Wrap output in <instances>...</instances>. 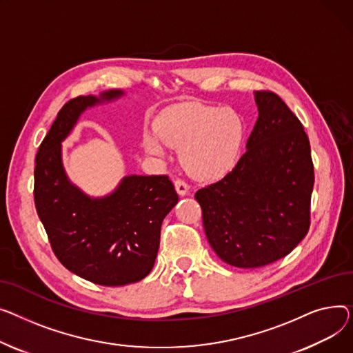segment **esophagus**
I'll return each instance as SVG.
<instances>
[{
	"label": "esophagus",
	"mask_w": 353,
	"mask_h": 353,
	"mask_svg": "<svg viewBox=\"0 0 353 353\" xmlns=\"http://www.w3.org/2000/svg\"><path fill=\"white\" fill-rule=\"evenodd\" d=\"M174 183H175V190H176V192L181 195V196H183V195H186L188 194V190H190V186H188V183H186L185 181H182V179H175L174 181Z\"/></svg>",
	"instance_id": "1"
}]
</instances>
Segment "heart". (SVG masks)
<instances>
[{
  "label": "heart",
  "mask_w": 353,
  "mask_h": 353,
  "mask_svg": "<svg viewBox=\"0 0 353 353\" xmlns=\"http://www.w3.org/2000/svg\"><path fill=\"white\" fill-rule=\"evenodd\" d=\"M242 141L243 123L234 110L188 102L162 112L155 132L143 135V147L157 157L165 154V145L179 150L186 172L199 181H215L232 170Z\"/></svg>",
  "instance_id": "heart-1"
}]
</instances>
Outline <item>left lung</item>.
Masks as SVG:
<instances>
[{"mask_svg": "<svg viewBox=\"0 0 353 353\" xmlns=\"http://www.w3.org/2000/svg\"><path fill=\"white\" fill-rule=\"evenodd\" d=\"M255 99L259 117L248 150L231 172L195 194L212 250L246 269L286 256L306 236L315 182L298 117L272 91H256Z\"/></svg>", "mask_w": 353, "mask_h": 353, "instance_id": "obj_1", "label": "left lung"}]
</instances>
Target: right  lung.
<instances>
[{
	"mask_svg": "<svg viewBox=\"0 0 353 353\" xmlns=\"http://www.w3.org/2000/svg\"><path fill=\"white\" fill-rule=\"evenodd\" d=\"M77 97L65 102L41 142L34 170V201L52 252L68 271L102 286H122L154 268L163 218L178 202L167 175L123 178L107 198L91 199L72 186L62 168L61 141L79 114L103 99Z\"/></svg>",
	"mask_w": 353,
	"mask_h": 353,
	"instance_id": "1",
	"label": "right lung"
}]
</instances>
